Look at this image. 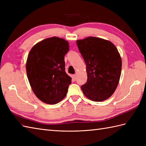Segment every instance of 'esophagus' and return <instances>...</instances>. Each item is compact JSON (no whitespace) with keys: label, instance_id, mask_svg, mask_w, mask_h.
<instances>
[{"label":"esophagus","instance_id":"34e87169","mask_svg":"<svg viewBox=\"0 0 146 146\" xmlns=\"http://www.w3.org/2000/svg\"><path fill=\"white\" fill-rule=\"evenodd\" d=\"M72 77L74 80H76V75H73Z\"/></svg>","mask_w":146,"mask_h":146}]
</instances>
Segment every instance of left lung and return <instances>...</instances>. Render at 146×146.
<instances>
[{
  "label": "left lung",
  "mask_w": 146,
  "mask_h": 146,
  "mask_svg": "<svg viewBox=\"0 0 146 146\" xmlns=\"http://www.w3.org/2000/svg\"><path fill=\"white\" fill-rule=\"evenodd\" d=\"M79 51L86 63L87 81L82 86L86 97L102 102L111 97L119 84L122 60L112 42L95 37L77 40Z\"/></svg>",
  "instance_id": "8db88e82"
}]
</instances>
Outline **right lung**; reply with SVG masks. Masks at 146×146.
<instances>
[{
  "label": "right lung",
  "instance_id": "add662e5",
  "mask_svg": "<svg viewBox=\"0 0 146 146\" xmlns=\"http://www.w3.org/2000/svg\"><path fill=\"white\" fill-rule=\"evenodd\" d=\"M68 51V42L57 37L42 40L31 49L27 76L33 92L44 103L58 104L67 94L71 78L65 72L64 60Z\"/></svg>",
  "mask_w": 146,
  "mask_h": 146
}]
</instances>
